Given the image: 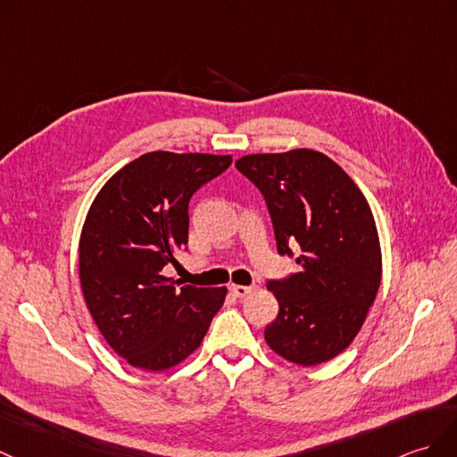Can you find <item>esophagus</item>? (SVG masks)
I'll return each mask as SVG.
<instances>
[{
  "label": "esophagus",
  "mask_w": 457,
  "mask_h": 457,
  "mask_svg": "<svg viewBox=\"0 0 457 457\" xmlns=\"http://www.w3.org/2000/svg\"><path fill=\"white\" fill-rule=\"evenodd\" d=\"M231 292H233V295H236V298H245V295H249L253 292V288H251V286H236V284H233Z\"/></svg>",
  "instance_id": "obj_1"
}]
</instances>
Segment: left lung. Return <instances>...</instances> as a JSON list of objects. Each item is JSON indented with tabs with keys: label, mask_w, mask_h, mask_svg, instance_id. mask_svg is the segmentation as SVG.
<instances>
[{
	"label": "left lung",
	"mask_w": 457,
	"mask_h": 457,
	"mask_svg": "<svg viewBox=\"0 0 457 457\" xmlns=\"http://www.w3.org/2000/svg\"><path fill=\"white\" fill-rule=\"evenodd\" d=\"M267 200L280 254L298 251V272L270 280L278 317L264 341L288 362L317 366L354 341L381 282L376 221L362 190L331 157L292 150L239 157Z\"/></svg>",
	"instance_id": "8db88e82"
}]
</instances>
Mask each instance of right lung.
<instances>
[{
    "label": "right lung",
    "instance_id": "right-lung-1",
    "mask_svg": "<svg viewBox=\"0 0 457 457\" xmlns=\"http://www.w3.org/2000/svg\"><path fill=\"white\" fill-rule=\"evenodd\" d=\"M231 165V155L144 154L95 196L79 237V280L87 310L116 354L163 372L203 343L224 288L167 278L188 243V200Z\"/></svg>",
    "mask_w": 457,
    "mask_h": 457
}]
</instances>
